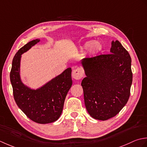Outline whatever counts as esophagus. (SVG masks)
Here are the masks:
<instances>
[{
    "instance_id": "1",
    "label": "esophagus",
    "mask_w": 147,
    "mask_h": 147,
    "mask_svg": "<svg viewBox=\"0 0 147 147\" xmlns=\"http://www.w3.org/2000/svg\"><path fill=\"white\" fill-rule=\"evenodd\" d=\"M83 76L82 70L80 68H77L72 71V77L76 80H79L82 78Z\"/></svg>"
}]
</instances>
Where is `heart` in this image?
Masks as SVG:
<instances>
[{"mask_svg": "<svg viewBox=\"0 0 147 147\" xmlns=\"http://www.w3.org/2000/svg\"><path fill=\"white\" fill-rule=\"evenodd\" d=\"M82 47L84 49L89 48V51L91 55H95L101 51L103 49L102 45L98 41H94L92 40H87L82 44Z\"/></svg>", "mask_w": 147, "mask_h": 147, "instance_id": "1", "label": "heart"}]
</instances>
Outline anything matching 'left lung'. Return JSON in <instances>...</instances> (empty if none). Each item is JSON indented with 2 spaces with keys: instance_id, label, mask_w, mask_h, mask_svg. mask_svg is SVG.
I'll return each mask as SVG.
<instances>
[{
  "instance_id": "left-lung-1",
  "label": "left lung",
  "mask_w": 147,
  "mask_h": 147,
  "mask_svg": "<svg viewBox=\"0 0 147 147\" xmlns=\"http://www.w3.org/2000/svg\"><path fill=\"white\" fill-rule=\"evenodd\" d=\"M109 55L80 61L86 77L81 82L86 110L92 118L106 121L127 103L133 80L131 58L118 40Z\"/></svg>"
}]
</instances>
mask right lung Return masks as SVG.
<instances>
[{
  "instance_id": "obj_1",
  "label": "right lung",
  "mask_w": 147,
  "mask_h": 147,
  "mask_svg": "<svg viewBox=\"0 0 147 147\" xmlns=\"http://www.w3.org/2000/svg\"><path fill=\"white\" fill-rule=\"evenodd\" d=\"M40 38L29 42L15 55L12 62L10 80L14 100L22 112L32 121L38 124H49L60 117L65 100L72 85L71 69L67 68L38 88H32L24 84L21 77V59Z\"/></svg>"
}]
</instances>
